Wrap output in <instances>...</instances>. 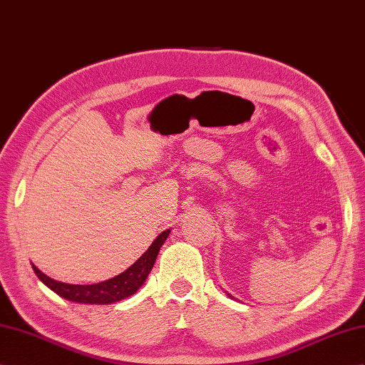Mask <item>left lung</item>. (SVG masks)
<instances>
[{
    "instance_id": "left-lung-1",
    "label": "left lung",
    "mask_w": 365,
    "mask_h": 365,
    "mask_svg": "<svg viewBox=\"0 0 365 365\" xmlns=\"http://www.w3.org/2000/svg\"><path fill=\"white\" fill-rule=\"evenodd\" d=\"M229 297H230V298H232V294H229Z\"/></svg>"
}]
</instances>
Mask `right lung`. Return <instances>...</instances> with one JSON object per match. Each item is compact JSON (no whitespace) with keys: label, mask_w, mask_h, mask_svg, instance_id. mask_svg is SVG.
Returning a JSON list of instances; mask_svg holds the SVG:
<instances>
[{"label":"right lung","mask_w":365,"mask_h":365,"mask_svg":"<svg viewBox=\"0 0 365 365\" xmlns=\"http://www.w3.org/2000/svg\"><path fill=\"white\" fill-rule=\"evenodd\" d=\"M170 230L167 229L161 235H158L149 249H147L140 259L135 264H132L129 269L124 270L123 273L118 274V277L107 279L98 284L91 285H80V284H67L55 281L48 278L39 270L35 264H32V269L36 273L39 281L44 282L48 289L53 290L56 294H60L61 298L72 301V302H80V304H112L118 302L124 298H129L130 294L136 293V290L141 287L145 282L147 277L153 267L156 261V256L160 253V249L163 247L164 241L169 236Z\"/></svg>","instance_id":"obj_1"}]
</instances>
